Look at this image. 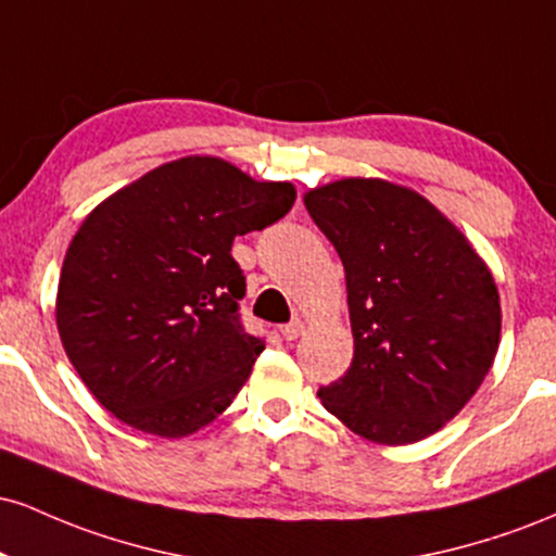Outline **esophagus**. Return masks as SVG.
Wrapping results in <instances>:
<instances>
[{"mask_svg": "<svg viewBox=\"0 0 556 556\" xmlns=\"http://www.w3.org/2000/svg\"><path fill=\"white\" fill-rule=\"evenodd\" d=\"M303 329H305V324L300 321V318H292V321L285 324V327L279 329V331H282V337H285L287 342H292V340H298L300 334H303Z\"/></svg>", "mask_w": 556, "mask_h": 556, "instance_id": "1", "label": "esophagus"}]
</instances>
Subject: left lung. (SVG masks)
Masks as SVG:
<instances>
[{
    "mask_svg": "<svg viewBox=\"0 0 556 556\" xmlns=\"http://www.w3.org/2000/svg\"><path fill=\"white\" fill-rule=\"evenodd\" d=\"M340 253L355 353L318 389L368 442L437 433L468 405L500 350L502 305L486 261L437 206L381 177H342L303 195Z\"/></svg>",
    "mask_w": 556,
    "mask_h": 556,
    "instance_id": "1",
    "label": "left lung"
}]
</instances>
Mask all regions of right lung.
<instances>
[{"label": "right lung", "mask_w": 556, "mask_h": 556, "mask_svg": "<svg viewBox=\"0 0 556 556\" xmlns=\"http://www.w3.org/2000/svg\"><path fill=\"white\" fill-rule=\"evenodd\" d=\"M292 203V182L195 154L146 172L83 219L54 316L70 363L114 418L182 439L227 410L264 350L238 318L245 277L232 240Z\"/></svg>", "instance_id": "obj_1"}]
</instances>
